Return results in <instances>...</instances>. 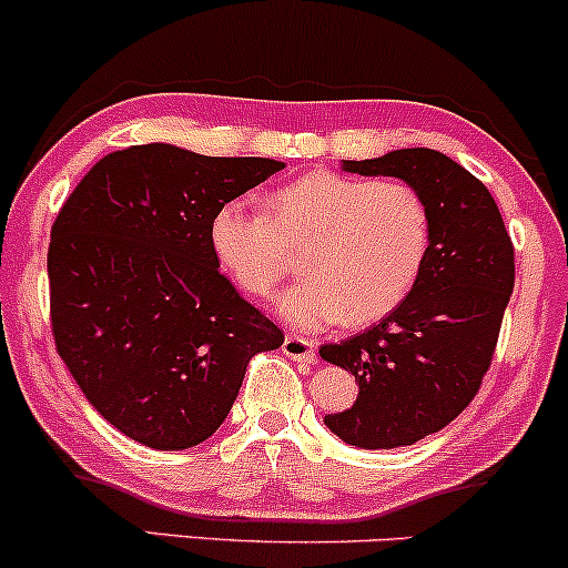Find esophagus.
Masks as SVG:
<instances>
[{"mask_svg":"<svg viewBox=\"0 0 568 568\" xmlns=\"http://www.w3.org/2000/svg\"><path fill=\"white\" fill-rule=\"evenodd\" d=\"M283 353L294 361H304V364H315V342L307 339V336H296L288 334L283 342Z\"/></svg>","mask_w":568,"mask_h":568,"instance_id":"obj_1","label":"esophagus"}]
</instances>
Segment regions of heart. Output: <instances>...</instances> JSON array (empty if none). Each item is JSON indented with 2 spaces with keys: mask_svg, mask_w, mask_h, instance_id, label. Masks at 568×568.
Returning <instances> with one entry per match:
<instances>
[{
  "mask_svg": "<svg viewBox=\"0 0 568 568\" xmlns=\"http://www.w3.org/2000/svg\"><path fill=\"white\" fill-rule=\"evenodd\" d=\"M434 221L426 196L402 180L313 172L266 196V213L245 199L210 217V251L247 296L264 298L294 270L274 310L298 332L390 315L426 270Z\"/></svg>",
  "mask_w": 568,
  "mask_h": 568,
  "instance_id": "b5f03b06",
  "label": "heart"
}]
</instances>
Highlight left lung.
<instances>
[{
    "mask_svg": "<svg viewBox=\"0 0 568 568\" xmlns=\"http://www.w3.org/2000/svg\"><path fill=\"white\" fill-rule=\"evenodd\" d=\"M342 170L404 180L432 207V253L413 294L364 334L321 347L358 383L353 407L323 423L347 445L390 450L445 428L477 396L515 288V247L490 191L445 153L404 148Z\"/></svg>",
    "mask_w": 568,
    "mask_h": 568,
    "instance_id": "8db88e82",
    "label": "left lung"
}]
</instances>
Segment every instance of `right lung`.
Here are the masks:
<instances>
[{"label": "right lung", "instance_id": "obj_1", "mask_svg": "<svg viewBox=\"0 0 568 568\" xmlns=\"http://www.w3.org/2000/svg\"><path fill=\"white\" fill-rule=\"evenodd\" d=\"M283 166L132 145L97 161L55 215V351L129 439L155 450L204 442L226 420L253 355L283 345L210 251L215 210Z\"/></svg>", "mask_w": 568, "mask_h": 568}]
</instances>
